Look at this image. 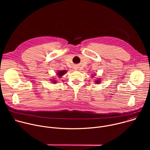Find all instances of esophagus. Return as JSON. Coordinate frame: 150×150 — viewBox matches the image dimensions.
I'll return each mask as SVG.
<instances>
[{
	"instance_id": "esophagus-1",
	"label": "esophagus",
	"mask_w": 150,
	"mask_h": 150,
	"mask_svg": "<svg viewBox=\"0 0 150 150\" xmlns=\"http://www.w3.org/2000/svg\"><path fill=\"white\" fill-rule=\"evenodd\" d=\"M75 70H78V69L77 67H75Z\"/></svg>"
}]
</instances>
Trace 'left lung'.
Returning <instances> with one entry per match:
<instances>
[{
    "label": "left lung",
    "instance_id": "1",
    "mask_svg": "<svg viewBox=\"0 0 150 150\" xmlns=\"http://www.w3.org/2000/svg\"><path fill=\"white\" fill-rule=\"evenodd\" d=\"M92 75H91V76L93 78V77H94V76H96V74H91ZM101 78H97V79H95V81H94V82L96 83H97V84H99V83H101Z\"/></svg>",
    "mask_w": 150,
    "mask_h": 150
}]
</instances>
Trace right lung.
Here are the masks:
<instances>
[{"label":"right lung","instance_id":"1","mask_svg":"<svg viewBox=\"0 0 150 150\" xmlns=\"http://www.w3.org/2000/svg\"><path fill=\"white\" fill-rule=\"evenodd\" d=\"M68 71L67 70H62V71H57L56 72V76L58 77V78H61L64 75H65V74ZM53 79H50V80H51L50 81L53 83H58V81L57 80L56 78H52Z\"/></svg>","mask_w":150,"mask_h":150}]
</instances>
